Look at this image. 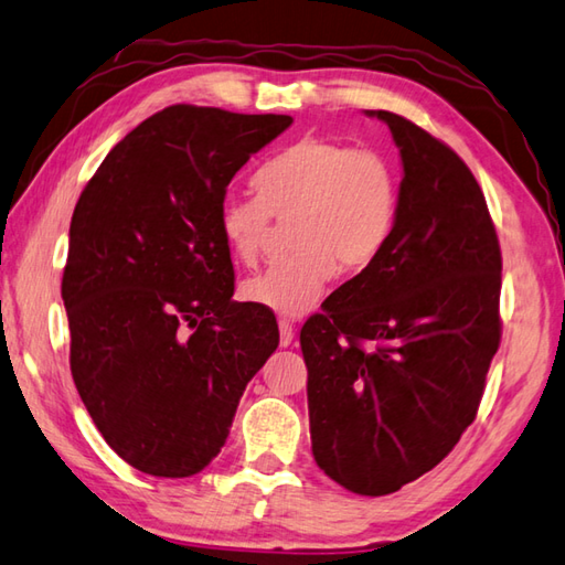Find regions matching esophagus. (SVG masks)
Wrapping results in <instances>:
<instances>
[{
    "label": "esophagus",
    "instance_id": "obj_1",
    "mask_svg": "<svg viewBox=\"0 0 565 565\" xmlns=\"http://www.w3.org/2000/svg\"><path fill=\"white\" fill-rule=\"evenodd\" d=\"M279 342L281 347H289L294 342V326L289 320H279Z\"/></svg>",
    "mask_w": 565,
    "mask_h": 565
}]
</instances>
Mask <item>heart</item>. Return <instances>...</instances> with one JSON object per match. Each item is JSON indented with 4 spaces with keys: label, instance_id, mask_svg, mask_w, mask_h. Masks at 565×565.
I'll list each match as a JSON object with an SVG mask.
<instances>
[{
    "label": "heart",
    "instance_id": "b5f03b06",
    "mask_svg": "<svg viewBox=\"0 0 565 565\" xmlns=\"http://www.w3.org/2000/svg\"><path fill=\"white\" fill-rule=\"evenodd\" d=\"M257 196L225 194L218 231L233 259L252 267L267 243L271 215L289 221L294 249L243 284V298L276 316L308 313L326 294L338 262L362 269L376 259L395 223L398 184L374 150L306 136L255 174Z\"/></svg>",
    "mask_w": 565,
    "mask_h": 565
}]
</instances>
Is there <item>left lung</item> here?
<instances>
[{
	"label": "left lung",
	"mask_w": 565,
	"mask_h": 565,
	"mask_svg": "<svg viewBox=\"0 0 565 565\" xmlns=\"http://www.w3.org/2000/svg\"><path fill=\"white\" fill-rule=\"evenodd\" d=\"M364 114L401 152L395 223L376 259L306 320L301 350L316 463L352 493L388 495L473 423L500 344L502 259L459 154L398 114Z\"/></svg>",
	"instance_id": "1"
}]
</instances>
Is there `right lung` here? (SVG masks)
Here are the masks:
<instances>
[{
  "label": "right lung",
  "instance_id": "obj_1",
  "mask_svg": "<svg viewBox=\"0 0 565 565\" xmlns=\"http://www.w3.org/2000/svg\"><path fill=\"white\" fill-rule=\"evenodd\" d=\"M291 116L177 104L118 142L72 213L70 369L106 444L160 478L203 471L279 347L271 310L233 301L218 203Z\"/></svg>",
  "mask_w": 565,
  "mask_h": 565
}]
</instances>
